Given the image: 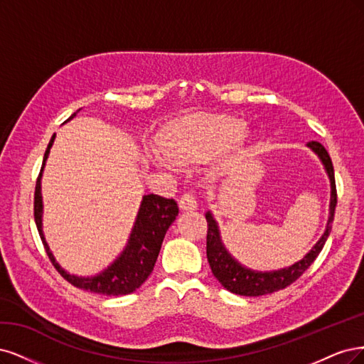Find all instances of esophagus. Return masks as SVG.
<instances>
[{
    "instance_id": "34e87169",
    "label": "esophagus",
    "mask_w": 364,
    "mask_h": 364,
    "mask_svg": "<svg viewBox=\"0 0 364 364\" xmlns=\"http://www.w3.org/2000/svg\"><path fill=\"white\" fill-rule=\"evenodd\" d=\"M180 208L183 212H193V210L198 208V203H196V198L193 193H184L180 198Z\"/></svg>"
}]
</instances>
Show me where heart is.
Wrapping results in <instances>:
<instances>
[{
  "label": "heart",
  "instance_id": "obj_1",
  "mask_svg": "<svg viewBox=\"0 0 364 364\" xmlns=\"http://www.w3.org/2000/svg\"><path fill=\"white\" fill-rule=\"evenodd\" d=\"M248 145V130L236 118L218 113L186 116L165 127L160 146L166 156L151 152L149 157L160 168L173 161H199L219 156V168L239 161Z\"/></svg>",
  "mask_w": 364,
  "mask_h": 364
}]
</instances>
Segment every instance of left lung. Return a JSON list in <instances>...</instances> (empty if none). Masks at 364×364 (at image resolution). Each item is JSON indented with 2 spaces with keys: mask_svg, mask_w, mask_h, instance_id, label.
Returning a JSON list of instances; mask_svg holds the SVG:
<instances>
[{
  "mask_svg": "<svg viewBox=\"0 0 364 364\" xmlns=\"http://www.w3.org/2000/svg\"><path fill=\"white\" fill-rule=\"evenodd\" d=\"M307 146L318 156L325 168V172L330 178L331 186V196H330V215H328L326 227L319 240L313 245V248L302 257L299 262L289 267L278 269V271H254L239 263L225 248L224 242L220 237V231L213 213H205L207 219V260L212 272L216 277L219 283L224 286L231 293L242 296H262L267 293H274L277 290L290 286L293 281H296L304 272L307 271L309 266L316 260V257L322 251L323 245L331 232V224L334 219V210L337 204V192H336V180H334V168L333 161L328 156L326 149L319 142H309Z\"/></svg>",
  "mask_w": 364,
  "mask_h": 364,
  "instance_id": "left-lung-1",
  "label": "left lung"
}]
</instances>
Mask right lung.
Masks as SVG:
<instances>
[{"instance_id": "right-lung-1", "label": "right lung", "mask_w": 364, "mask_h": 364, "mask_svg": "<svg viewBox=\"0 0 364 364\" xmlns=\"http://www.w3.org/2000/svg\"><path fill=\"white\" fill-rule=\"evenodd\" d=\"M80 109L69 116L68 121L75 118ZM55 134H53L48 148L45 151L41 173L36 181V191H34V220L39 231V236L45 246V251L48 254L51 263L60 275L69 281L73 286L83 289L92 293L107 296H121L133 293L142 286L146 278L151 275L152 269L157 262V257L161 248L163 239L168 228L171 227L175 218L178 216V204L175 199H166L159 195H145L140 201L139 212L132 228L130 237L125 245L122 252L116 259L97 275L92 277H78L69 274L68 271L57 263L53 251L46 243L45 234L42 230V215H43V201H42V173L48 160L51 146L54 144Z\"/></svg>"}]
</instances>
